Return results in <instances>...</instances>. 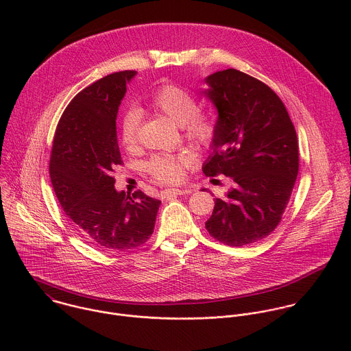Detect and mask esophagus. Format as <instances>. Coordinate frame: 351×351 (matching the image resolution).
Listing matches in <instances>:
<instances>
[{"label": "esophagus", "instance_id": "obj_1", "mask_svg": "<svg viewBox=\"0 0 351 351\" xmlns=\"http://www.w3.org/2000/svg\"><path fill=\"white\" fill-rule=\"evenodd\" d=\"M187 193H191V190H189V189H186V190H182V189H167V190L161 191V197L162 198H171V197H176V195L187 194Z\"/></svg>", "mask_w": 351, "mask_h": 351}]
</instances>
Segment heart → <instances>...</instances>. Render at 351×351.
<instances>
[{"label":"heart","mask_w":351,"mask_h":351,"mask_svg":"<svg viewBox=\"0 0 351 351\" xmlns=\"http://www.w3.org/2000/svg\"><path fill=\"white\" fill-rule=\"evenodd\" d=\"M149 107L167 115L171 121L180 125L183 136L197 147H207L217 137V121L204 111L198 110L194 94L186 88L168 83L161 86L149 99ZM141 123L140 111L128 110L119 123V138L126 149L136 148ZM187 158L184 156H156L147 162V171L157 182L173 184L184 176Z\"/></svg>","instance_id":"b5f03b06"}]
</instances>
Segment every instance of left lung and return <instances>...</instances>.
<instances>
[{
	"mask_svg": "<svg viewBox=\"0 0 351 351\" xmlns=\"http://www.w3.org/2000/svg\"><path fill=\"white\" fill-rule=\"evenodd\" d=\"M206 82L218 121L203 172L233 180L226 197L215 198L206 229L241 247L267 237L282 219L298 173L297 134L282 99L261 80L226 69Z\"/></svg>",
	"mask_w": 351,
	"mask_h": 351,
	"instance_id": "1",
	"label": "left lung"
}]
</instances>
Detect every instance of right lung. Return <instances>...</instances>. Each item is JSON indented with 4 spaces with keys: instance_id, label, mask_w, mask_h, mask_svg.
Instances as JSON below:
<instances>
[{
    "instance_id": "1",
    "label": "right lung",
    "mask_w": 351,
    "mask_h": 351,
    "mask_svg": "<svg viewBox=\"0 0 351 351\" xmlns=\"http://www.w3.org/2000/svg\"><path fill=\"white\" fill-rule=\"evenodd\" d=\"M134 75L117 72L77 93L57 125L49 158L62 210L87 241L111 253L130 252L152 237L161 206L141 190L118 193L111 176L122 164L118 108Z\"/></svg>"
}]
</instances>
